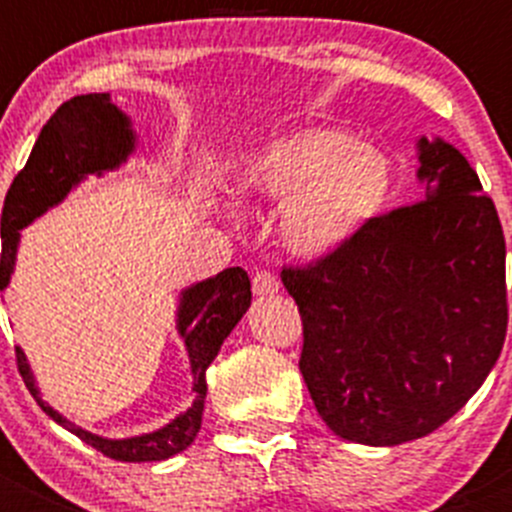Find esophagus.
Listing matches in <instances>:
<instances>
[{"label":"esophagus","instance_id":"1","mask_svg":"<svg viewBox=\"0 0 512 512\" xmlns=\"http://www.w3.org/2000/svg\"><path fill=\"white\" fill-rule=\"evenodd\" d=\"M252 292H255L257 297H272V294L280 292V282H277V277L270 275V272H257V275L252 277Z\"/></svg>","mask_w":512,"mask_h":512}]
</instances>
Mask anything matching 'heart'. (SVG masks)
Instances as JSON below:
<instances>
[{"mask_svg": "<svg viewBox=\"0 0 512 512\" xmlns=\"http://www.w3.org/2000/svg\"><path fill=\"white\" fill-rule=\"evenodd\" d=\"M235 183L245 198L282 203V247L317 262L352 245L386 213L396 168L347 128L302 126L247 153Z\"/></svg>", "mask_w": 512, "mask_h": 512, "instance_id": "b5f03b06", "label": "heart"}]
</instances>
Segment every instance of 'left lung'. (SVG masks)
<instances>
[{
	"label": "left lung",
	"instance_id": "1",
	"mask_svg": "<svg viewBox=\"0 0 512 512\" xmlns=\"http://www.w3.org/2000/svg\"><path fill=\"white\" fill-rule=\"evenodd\" d=\"M421 203L381 215L317 265L282 270L302 314L299 371L344 441L428 436L480 389L508 327L505 237L476 170L416 141Z\"/></svg>",
	"mask_w": 512,
	"mask_h": 512
}]
</instances>
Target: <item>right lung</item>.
<instances>
[{
    "label": "right lung",
    "instance_id": "obj_1",
    "mask_svg": "<svg viewBox=\"0 0 512 512\" xmlns=\"http://www.w3.org/2000/svg\"><path fill=\"white\" fill-rule=\"evenodd\" d=\"M138 136L133 121L111 101V94H86L61 103L59 111L49 118L34 143L32 156L22 173L14 178L2 210V260H0V292L9 287L17 267L22 230L61 205L66 195L79 188L89 175L113 173L136 153ZM252 292L250 277L242 267H227L220 275L193 282L178 297L175 309V329L188 352L190 374H193V404L180 411L173 421L156 431L138 433L126 438H106L76 426L59 411L51 409L36 386L34 371L29 366L24 349L17 347V364L29 394L41 406L46 416L59 426L79 436L91 448L101 451L113 461L151 463L173 458L195 441L203 423L205 371L218 356L220 347L235 324L250 309Z\"/></svg>",
    "mask_w": 512,
    "mask_h": 512
}]
</instances>
